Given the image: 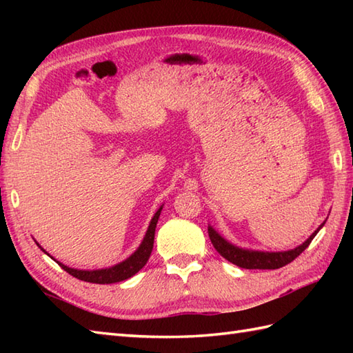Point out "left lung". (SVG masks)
Masks as SVG:
<instances>
[{
  "mask_svg": "<svg viewBox=\"0 0 353 353\" xmlns=\"http://www.w3.org/2000/svg\"><path fill=\"white\" fill-rule=\"evenodd\" d=\"M323 221L319 226L317 230H314V234L306 239L305 243L297 245L296 249L285 250V252H262V250H250V249H243V247H238L235 244L229 243L228 239H224L219 232H216L211 224L208 226V234L211 238V243L215 247V250L219 252L224 259H228L232 264H235L241 268L247 270H276L283 265L290 264L291 261H294L299 254H301L310 243L319 234V230L325 226Z\"/></svg>",
  "mask_w": 353,
  "mask_h": 353,
  "instance_id": "obj_1",
  "label": "left lung"
}]
</instances>
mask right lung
I'll return each instance as SVG.
<instances>
[{
    "instance_id": "add662e5",
    "label": "right lung",
    "mask_w": 353,
    "mask_h": 353,
    "mask_svg": "<svg viewBox=\"0 0 353 353\" xmlns=\"http://www.w3.org/2000/svg\"><path fill=\"white\" fill-rule=\"evenodd\" d=\"M162 208L163 206H161L159 209H157L156 214L153 215V219H152V221H150L148 229L145 232V236H144V239H142V243L139 244L138 249L134 250L129 258L124 259L123 262H119V264H117V265L109 267V268H100V270H77V268H71L68 265L62 264V262L56 261L52 256H50V254L45 252L39 244H37V243L36 244L41 247V250L43 253H47L50 258L54 259L57 264L65 270L66 273H70L71 276L77 277V279H80V281L91 282V283H115V282H121V281L129 279V277H132L133 274H137L139 270L147 264L150 254H152V250H153L154 230H156V224H157V220H159V215H161Z\"/></svg>"
}]
</instances>
